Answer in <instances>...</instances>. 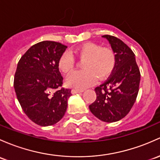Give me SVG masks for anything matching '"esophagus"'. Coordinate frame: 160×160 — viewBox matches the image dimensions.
<instances>
[{"label": "esophagus", "mask_w": 160, "mask_h": 160, "mask_svg": "<svg viewBox=\"0 0 160 160\" xmlns=\"http://www.w3.org/2000/svg\"><path fill=\"white\" fill-rule=\"evenodd\" d=\"M83 92V90H77V89H73L71 90L72 94H75V93H82Z\"/></svg>", "instance_id": "34e87169"}]
</instances>
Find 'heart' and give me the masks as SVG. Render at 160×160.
Listing matches in <instances>:
<instances>
[{
  "mask_svg": "<svg viewBox=\"0 0 160 160\" xmlns=\"http://www.w3.org/2000/svg\"><path fill=\"white\" fill-rule=\"evenodd\" d=\"M73 53L82 63L83 70L73 73L67 80L70 87L83 90L93 84L97 78L103 79L112 73L116 63V55L110 48L99 43L87 42L73 50ZM60 71L69 75L76 67V60L70 52H64L58 62Z\"/></svg>",
  "mask_w": 160,
  "mask_h": 160,
  "instance_id": "heart-1",
  "label": "heart"
}]
</instances>
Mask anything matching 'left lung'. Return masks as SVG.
Returning a JSON list of instances; mask_svg holds the SVG:
<instances>
[{"mask_svg":"<svg viewBox=\"0 0 160 160\" xmlns=\"http://www.w3.org/2000/svg\"><path fill=\"white\" fill-rule=\"evenodd\" d=\"M116 55V63L107 80L95 88L97 99L89 106L92 113L103 122H112L125 117L139 92L140 72L135 54L124 42L111 35H103Z\"/></svg>","mask_w":160,"mask_h":160,"instance_id":"obj_1","label":"left lung"}]
</instances>
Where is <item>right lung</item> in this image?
I'll use <instances>...</instances> for the list:
<instances>
[{"instance_id":"1","label":"right lung","mask_w":160,"mask_h":160,"mask_svg":"<svg viewBox=\"0 0 160 160\" xmlns=\"http://www.w3.org/2000/svg\"><path fill=\"white\" fill-rule=\"evenodd\" d=\"M67 47L45 40L31 47L18 63L13 87L21 108L41 127L59 122L67 111L71 90L62 87L58 62Z\"/></svg>"}]
</instances>
